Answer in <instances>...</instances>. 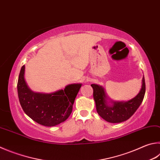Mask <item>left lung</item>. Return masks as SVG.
Here are the masks:
<instances>
[{"instance_id":"left-lung-1","label":"left lung","mask_w":160,"mask_h":160,"mask_svg":"<svg viewBox=\"0 0 160 160\" xmlns=\"http://www.w3.org/2000/svg\"><path fill=\"white\" fill-rule=\"evenodd\" d=\"M91 86L93 88V96L98 114L104 120L111 123L122 122L132 117L140 106L146 93V82L143 76L141 89L136 97L127 102H112V105L108 106L103 89L95 84H92Z\"/></svg>"}]
</instances>
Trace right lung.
Here are the masks:
<instances>
[{"mask_svg": "<svg viewBox=\"0 0 160 160\" xmlns=\"http://www.w3.org/2000/svg\"><path fill=\"white\" fill-rule=\"evenodd\" d=\"M24 71V65L17 82L19 103L24 112L43 126L53 127L64 122L72 112V105L81 84H72L64 89L51 94L35 93L26 83Z\"/></svg>", "mask_w": 160, "mask_h": 160, "instance_id": "1", "label": "right lung"}]
</instances>
